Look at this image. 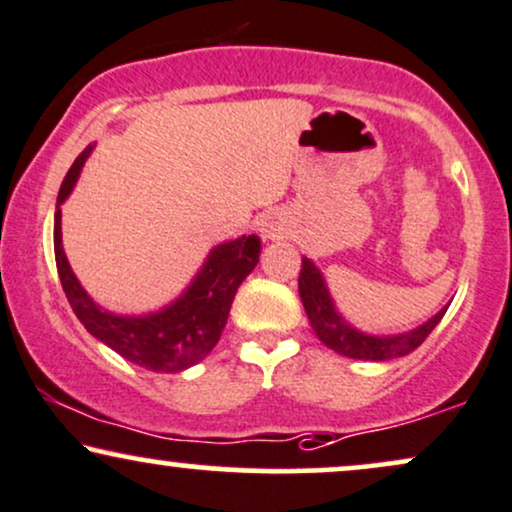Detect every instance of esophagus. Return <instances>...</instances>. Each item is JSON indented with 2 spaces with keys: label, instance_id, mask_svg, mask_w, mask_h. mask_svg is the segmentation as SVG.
I'll return each instance as SVG.
<instances>
[{
  "label": "esophagus",
  "instance_id": "1",
  "mask_svg": "<svg viewBox=\"0 0 512 512\" xmlns=\"http://www.w3.org/2000/svg\"><path fill=\"white\" fill-rule=\"evenodd\" d=\"M286 226V219H283L279 212H269L264 214L260 221V233L264 240H279L286 236Z\"/></svg>",
  "mask_w": 512,
  "mask_h": 512
}]
</instances>
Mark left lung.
Listing matches in <instances>:
<instances>
[{"mask_svg": "<svg viewBox=\"0 0 512 512\" xmlns=\"http://www.w3.org/2000/svg\"><path fill=\"white\" fill-rule=\"evenodd\" d=\"M298 291L303 298L307 319H310L312 329L319 341L326 348L336 350L338 355L355 357V360H393V357H403L420 348L424 338L434 331V326L441 322L446 315V307L429 319L427 324L417 326V329L408 331L400 336H369L362 334L350 326L346 319L336 312L334 303H331L329 291H326L322 274L307 257H303V269L298 276Z\"/></svg>", "mask_w": 512, "mask_h": 512, "instance_id": "1", "label": "left lung"}]
</instances>
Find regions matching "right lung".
<instances>
[{
	"instance_id": "1",
	"label": "right lung",
	"mask_w": 512,
	"mask_h": 512,
	"mask_svg": "<svg viewBox=\"0 0 512 512\" xmlns=\"http://www.w3.org/2000/svg\"><path fill=\"white\" fill-rule=\"evenodd\" d=\"M88 155L90 147L80 152L76 162H73L57 197L54 257H57L61 288H64L80 324L92 336L100 338L104 346L116 350L133 365L152 369V372H183V369L197 365L202 357L209 355V350L217 346L226 319H229L238 286L260 260L262 240L252 233V236H240L231 243L217 245L209 252L205 267L190 283L188 291L176 303L164 307L162 312L147 317H119L107 310H100L73 276L64 248H61L59 205L76 186L80 166L85 164Z\"/></svg>"
}]
</instances>
